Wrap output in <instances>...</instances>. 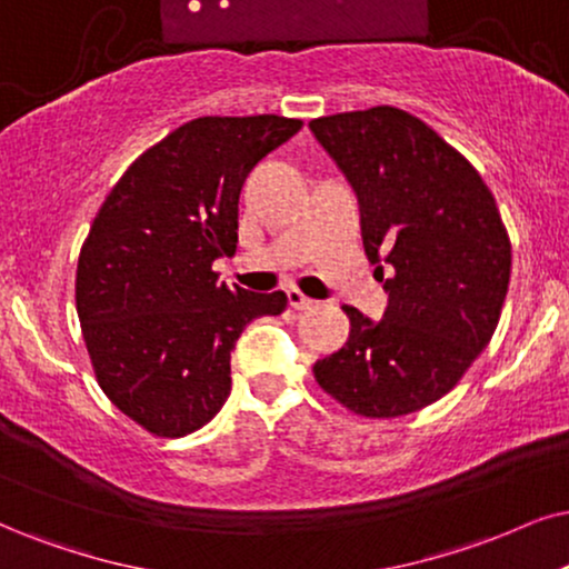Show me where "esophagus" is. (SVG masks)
<instances>
[{
  "label": "esophagus",
  "instance_id": "34e87169",
  "mask_svg": "<svg viewBox=\"0 0 569 569\" xmlns=\"http://www.w3.org/2000/svg\"><path fill=\"white\" fill-rule=\"evenodd\" d=\"M286 297H289V305H291L293 309H309V307L318 305V301L305 297V293H301L299 289H289V291H286Z\"/></svg>",
  "mask_w": 569,
  "mask_h": 569
}]
</instances>
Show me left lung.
<instances>
[{
  "label": "left lung",
  "mask_w": 569,
  "mask_h": 569,
  "mask_svg": "<svg viewBox=\"0 0 569 569\" xmlns=\"http://www.w3.org/2000/svg\"><path fill=\"white\" fill-rule=\"evenodd\" d=\"M359 197L365 251L388 262L386 318L343 307L349 338L315 362L330 399L370 420L433 405L491 341L512 272V243L480 172L399 107L309 123Z\"/></svg>",
  "instance_id": "1"
}]
</instances>
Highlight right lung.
I'll use <instances>...</instances> for the list:
<instances>
[{"instance_id":"obj_1","label":"right lung","mask_w":569,"mask_h":569,"mask_svg":"<svg viewBox=\"0 0 569 569\" xmlns=\"http://www.w3.org/2000/svg\"><path fill=\"white\" fill-rule=\"evenodd\" d=\"M301 120L283 114L183 123L136 157L86 236L76 309L99 388L157 438L212 420L231 393L247 322L280 315L286 293L218 283L212 262L239 241V193Z\"/></svg>"}]
</instances>
